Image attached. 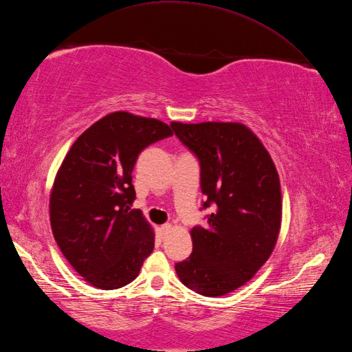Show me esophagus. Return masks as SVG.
<instances>
[{
	"instance_id": "1",
	"label": "esophagus",
	"mask_w": 352,
	"mask_h": 352,
	"mask_svg": "<svg viewBox=\"0 0 352 352\" xmlns=\"http://www.w3.org/2000/svg\"><path fill=\"white\" fill-rule=\"evenodd\" d=\"M171 224H164V226H161V233H162V236H167L170 231H171Z\"/></svg>"
}]
</instances>
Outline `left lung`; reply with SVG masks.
<instances>
[{"mask_svg":"<svg viewBox=\"0 0 352 352\" xmlns=\"http://www.w3.org/2000/svg\"><path fill=\"white\" fill-rule=\"evenodd\" d=\"M177 139L200 162L208 226L191 230L192 252L175 269L182 284L218 297L245 285L269 260L280 218L275 164L250 128L239 122H171Z\"/></svg>","mask_w":352,"mask_h":352,"instance_id":"obj_1","label":"left lung"}]
</instances>
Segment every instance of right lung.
I'll return each mask as SVG.
<instances>
[{"mask_svg": "<svg viewBox=\"0 0 352 352\" xmlns=\"http://www.w3.org/2000/svg\"><path fill=\"white\" fill-rule=\"evenodd\" d=\"M173 135L158 119L115 111L80 134L50 192V226L65 258L100 289L133 282L153 251V231L135 199L133 168L149 144Z\"/></svg>", "mask_w": 352, "mask_h": 352, "instance_id": "1", "label": "right lung"}]
</instances>
